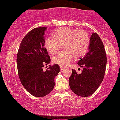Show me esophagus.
Instances as JSON below:
<instances>
[{"label": "esophagus", "mask_w": 120, "mask_h": 120, "mask_svg": "<svg viewBox=\"0 0 120 120\" xmlns=\"http://www.w3.org/2000/svg\"><path fill=\"white\" fill-rule=\"evenodd\" d=\"M60 68H61V70H63L64 69V67H63V66H62V65L60 66Z\"/></svg>", "instance_id": "1"}]
</instances>
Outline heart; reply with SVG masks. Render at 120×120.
<instances>
[{"instance_id": "obj_1", "label": "heart", "mask_w": 120, "mask_h": 120, "mask_svg": "<svg viewBox=\"0 0 120 120\" xmlns=\"http://www.w3.org/2000/svg\"><path fill=\"white\" fill-rule=\"evenodd\" d=\"M54 37L46 38L45 46L51 55L64 50L53 58V62L61 65H67L75 58L84 56L90 45V37L86 31L71 28H61L53 33Z\"/></svg>"}]
</instances>
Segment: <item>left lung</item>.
<instances>
[{"mask_svg": "<svg viewBox=\"0 0 120 120\" xmlns=\"http://www.w3.org/2000/svg\"><path fill=\"white\" fill-rule=\"evenodd\" d=\"M89 49L77 63L83 68L82 73L78 74L72 70L69 78L71 90L82 97L90 96L98 89L104 79L107 61L104 44L96 33L91 36Z\"/></svg>", "mask_w": 120, "mask_h": 120, "instance_id": "left-lung-1", "label": "left lung"}]
</instances>
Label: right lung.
I'll return each instance as SVG.
<instances>
[{
  "label": "right lung",
  "instance_id": "right-lung-1",
  "mask_svg": "<svg viewBox=\"0 0 120 120\" xmlns=\"http://www.w3.org/2000/svg\"><path fill=\"white\" fill-rule=\"evenodd\" d=\"M46 27L31 30L24 37L16 57L18 72L21 84L33 96L43 97L52 91L55 78L60 71L58 64L49 65L46 71L43 67L50 62L45 47Z\"/></svg>",
  "mask_w": 120,
  "mask_h": 120
}]
</instances>
